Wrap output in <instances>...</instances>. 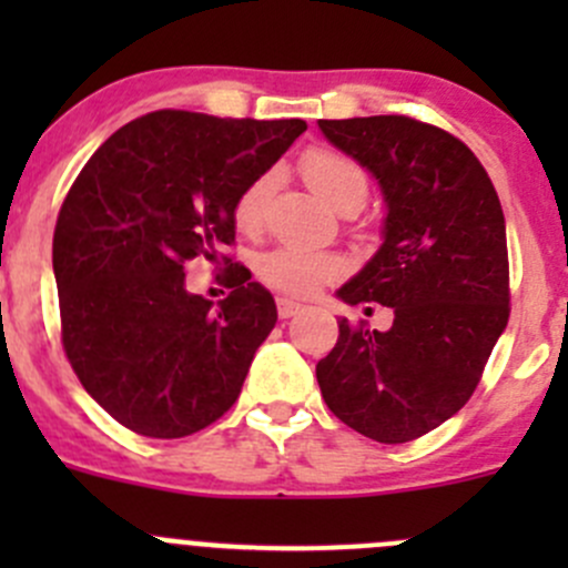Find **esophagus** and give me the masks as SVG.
<instances>
[{
	"label": "esophagus",
	"mask_w": 568,
	"mask_h": 568,
	"mask_svg": "<svg viewBox=\"0 0 568 568\" xmlns=\"http://www.w3.org/2000/svg\"><path fill=\"white\" fill-rule=\"evenodd\" d=\"M277 313L280 318H291L296 316V313H302V305L294 300H277Z\"/></svg>",
	"instance_id": "1"
}]
</instances>
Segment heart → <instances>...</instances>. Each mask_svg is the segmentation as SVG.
<instances>
[{
  "instance_id": "obj_1",
  "label": "heart",
  "mask_w": 568,
  "mask_h": 568,
  "mask_svg": "<svg viewBox=\"0 0 568 568\" xmlns=\"http://www.w3.org/2000/svg\"><path fill=\"white\" fill-rule=\"evenodd\" d=\"M307 186L337 214H357L368 197V178L363 168L348 156L326 148H313L300 162ZM274 175H257L255 181L239 194L236 200V225L242 231H257L266 214L268 194H272ZM257 274L268 288L285 296H313L321 285L332 283L343 274V257L335 252H316L302 247H277L268 250L257 261Z\"/></svg>"
}]
</instances>
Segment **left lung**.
<instances>
[{"label":"left lung","instance_id":"left-lung-1","mask_svg":"<svg viewBox=\"0 0 568 568\" xmlns=\"http://www.w3.org/2000/svg\"><path fill=\"white\" fill-rule=\"evenodd\" d=\"M318 129L374 175L385 203L379 250L337 300L393 311L387 332L337 321L316 365L321 395L354 432L409 443L467 404L506 329V216L484 164L448 131L400 114Z\"/></svg>","mask_w":568,"mask_h":568}]
</instances>
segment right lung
I'll return each mask as SVG.
<instances>
[{"mask_svg":"<svg viewBox=\"0 0 568 568\" xmlns=\"http://www.w3.org/2000/svg\"><path fill=\"white\" fill-rule=\"evenodd\" d=\"M305 129L162 109L114 131L73 181L54 227L62 346L131 432L189 437L242 393L277 324L274 296L231 263L233 291L214 305L186 288L183 263L220 261L239 194Z\"/></svg>","mask_w":568,"mask_h":568,"instance_id":"add662e5","label":"right lung"}]
</instances>
